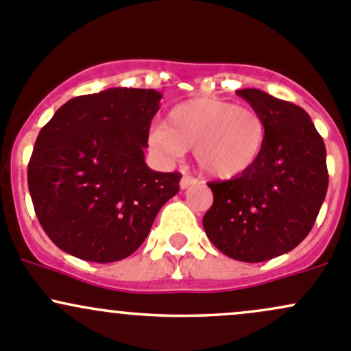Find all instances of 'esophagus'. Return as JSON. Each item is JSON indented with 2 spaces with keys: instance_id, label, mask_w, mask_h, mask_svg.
<instances>
[{
  "instance_id": "34e87169",
  "label": "esophagus",
  "mask_w": 351,
  "mask_h": 351,
  "mask_svg": "<svg viewBox=\"0 0 351 351\" xmlns=\"http://www.w3.org/2000/svg\"><path fill=\"white\" fill-rule=\"evenodd\" d=\"M195 183H197V180H195L193 176H190V175H185L182 180H180V186H182V190H186V188L195 185Z\"/></svg>"
}]
</instances>
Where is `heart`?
Instances as JSON below:
<instances>
[{
	"label": "heart",
	"instance_id": "b5f03b06",
	"mask_svg": "<svg viewBox=\"0 0 351 351\" xmlns=\"http://www.w3.org/2000/svg\"><path fill=\"white\" fill-rule=\"evenodd\" d=\"M267 126L259 110L215 97H198L175 106L166 124L151 131L149 146L166 158L195 149L206 176L230 180L249 171L264 149Z\"/></svg>",
	"mask_w": 351,
	"mask_h": 351
}]
</instances>
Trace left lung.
I'll return each mask as SVG.
<instances>
[{"label":"left lung","instance_id":"1","mask_svg":"<svg viewBox=\"0 0 351 351\" xmlns=\"http://www.w3.org/2000/svg\"><path fill=\"white\" fill-rule=\"evenodd\" d=\"M263 114L267 134L257 163L227 182H210L204 217L210 242L235 261L264 263L300 245L328 190L326 147L308 112L259 88L237 90Z\"/></svg>","mask_w":351,"mask_h":351}]
</instances>
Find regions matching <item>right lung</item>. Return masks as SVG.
I'll return each instance as SVG.
<instances>
[{"label":"right lung","mask_w":351,"mask_h":351,"mask_svg":"<svg viewBox=\"0 0 351 351\" xmlns=\"http://www.w3.org/2000/svg\"><path fill=\"white\" fill-rule=\"evenodd\" d=\"M163 95L114 87L65 102L42 128L28 190L50 241L79 259L116 263L147 237L180 190V173L147 168L151 119Z\"/></svg>","instance_id":"1"}]
</instances>
